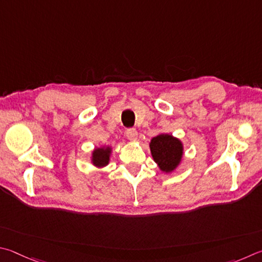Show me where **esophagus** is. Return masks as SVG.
Here are the masks:
<instances>
[{
	"label": "esophagus",
	"mask_w": 262,
	"mask_h": 262,
	"mask_svg": "<svg viewBox=\"0 0 262 262\" xmlns=\"http://www.w3.org/2000/svg\"><path fill=\"white\" fill-rule=\"evenodd\" d=\"M137 137H138V132H137L136 128H128L126 131V138L128 140H136Z\"/></svg>",
	"instance_id": "esophagus-1"
}]
</instances>
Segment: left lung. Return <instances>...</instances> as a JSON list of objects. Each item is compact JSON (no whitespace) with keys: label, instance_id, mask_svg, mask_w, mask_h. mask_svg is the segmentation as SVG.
Wrapping results in <instances>:
<instances>
[{"label":"left lung","instance_id":"obj_1","mask_svg":"<svg viewBox=\"0 0 262 262\" xmlns=\"http://www.w3.org/2000/svg\"><path fill=\"white\" fill-rule=\"evenodd\" d=\"M150 154L160 170L171 173L180 167L184 155V145L182 140L169 134H159L149 143Z\"/></svg>","mask_w":262,"mask_h":262}]
</instances>
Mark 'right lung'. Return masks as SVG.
Instances as JSON below:
<instances>
[{"instance_id": "1", "label": "right lung", "mask_w": 262, "mask_h": 262, "mask_svg": "<svg viewBox=\"0 0 262 262\" xmlns=\"http://www.w3.org/2000/svg\"><path fill=\"white\" fill-rule=\"evenodd\" d=\"M112 153H113V147L109 145L95 147L91 153V163L93 164L95 168L103 169L109 164Z\"/></svg>"}]
</instances>
